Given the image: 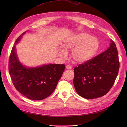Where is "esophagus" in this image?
Here are the masks:
<instances>
[{"label":"esophagus","mask_w":127,"mask_h":127,"mask_svg":"<svg viewBox=\"0 0 127 127\" xmlns=\"http://www.w3.org/2000/svg\"><path fill=\"white\" fill-rule=\"evenodd\" d=\"M66 69H71V66H70V65L67 64V66H66Z\"/></svg>","instance_id":"obj_1"}]
</instances>
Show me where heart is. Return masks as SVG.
<instances>
[{
    "instance_id": "obj_1",
    "label": "heart",
    "mask_w": 127,
    "mask_h": 127,
    "mask_svg": "<svg viewBox=\"0 0 127 127\" xmlns=\"http://www.w3.org/2000/svg\"><path fill=\"white\" fill-rule=\"evenodd\" d=\"M66 51L72 50L73 60L78 63H83L90 60L97 51L99 43L96 38L86 33L77 34L64 44ZM60 56L65 58L67 52L64 50L60 52Z\"/></svg>"
}]
</instances>
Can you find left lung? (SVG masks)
I'll return each mask as SVG.
<instances>
[{"instance_id": "1", "label": "left lung", "mask_w": 127, "mask_h": 127, "mask_svg": "<svg viewBox=\"0 0 127 127\" xmlns=\"http://www.w3.org/2000/svg\"><path fill=\"white\" fill-rule=\"evenodd\" d=\"M74 68V85L80 96L92 99L108 93L116 79L120 67L116 45Z\"/></svg>"}]
</instances>
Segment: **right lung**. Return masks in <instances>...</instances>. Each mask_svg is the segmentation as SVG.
Listing matches in <instances>:
<instances>
[{
  "label": "right lung",
  "instance_id": "add662e5",
  "mask_svg": "<svg viewBox=\"0 0 127 127\" xmlns=\"http://www.w3.org/2000/svg\"><path fill=\"white\" fill-rule=\"evenodd\" d=\"M24 32L15 44L20 41ZM65 65L50 64L36 68H27L18 61L15 45L10 52L8 70L15 88L27 98L42 100L49 96L55 90L58 82L64 70Z\"/></svg>",
  "mask_w": 127,
  "mask_h": 127
}]
</instances>
